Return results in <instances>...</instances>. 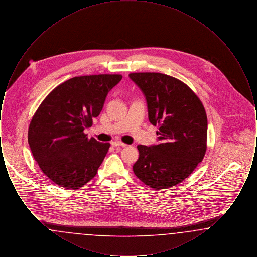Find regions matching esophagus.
I'll return each instance as SVG.
<instances>
[{
	"instance_id": "34e87169",
	"label": "esophagus",
	"mask_w": 257,
	"mask_h": 257,
	"mask_svg": "<svg viewBox=\"0 0 257 257\" xmlns=\"http://www.w3.org/2000/svg\"><path fill=\"white\" fill-rule=\"evenodd\" d=\"M111 146H112L113 147H126V145H125V144H123V143L119 142V141H115V142H112V143H111Z\"/></svg>"
}]
</instances>
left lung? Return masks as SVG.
Instances as JSON below:
<instances>
[{"mask_svg":"<svg viewBox=\"0 0 257 257\" xmlns=\"http://www.w3.org/2000/svg\"><path fill=\"white\" fill-rule=\"evenodd\" d=\"M147 99L148 119L158 126L159 145L138 146L136 176L154 190L181 183L203 160L207 148V115L196 93L169 75L129 74Z\"/></svg>","mask_w":257,"mask_h":257,"instance_id":"left-lung-1","label":"left lung"}]
</instances>
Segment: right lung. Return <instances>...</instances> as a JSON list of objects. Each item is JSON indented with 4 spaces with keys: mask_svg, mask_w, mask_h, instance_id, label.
I'll use <instances>...</instances> for the list:
<instances>
[{
    "mask_svg": "<svg viewBox=\"0 0 257 257\" xmlns=\"http://www.w3.org/2000/svg\"><path fill=\"white\" fill-rule=\"evenodd\" d=\"M121 79L118 74L74 77L55 87L38 107L28 143L40 170L54 183L77 190L96 175L110 144L88 139L84 131Z\"/></svg>",
    "mask_w": 257,
    "mask_h": 257,
    "instance_id": "add662e5",
    "label": "right lung"
}]
</instances>
